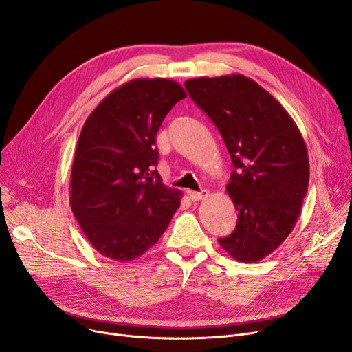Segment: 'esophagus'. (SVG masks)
<instances>
[{"mask_svg": "<svg viewBox=\"0 0 352 352\" xmlns=\"http://www.w3.org/2000/svg\"><path fill=\"white\" fill-rule=\"evenodd\" d=\"M188 195H189L190 201L195 202V201H201V199L207 198L208 197V190L204 189V190H201V192H194V190H188Z\"/></svg>", "mask_w": 352, "mask_h": 352, "instance_id": "34e87169", "label": "esophagus"}]
</instances>
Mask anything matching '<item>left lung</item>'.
I'll return each mask as SVG.
<instances>
[{"label": "left lung", "mask_w": 352, "mask_h": 352, "mask_svg": "<svg viewBox=\"0 0 352 352\" xmlns=\"http://www.w3.org/2000/svg\"><path fill=\"white\" fill-rule=\"evenodd\" d=\"M185 88L216 124L235 167L226 189L238 223L220 247L238 261H260L300 217L310 177L302 135L280 102L242 74L189 79Z\"/></svg>", "instance_id": "obj_1"}]
</instances>
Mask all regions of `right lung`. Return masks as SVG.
Listing matches in <instances>:
<instances>
[{
	"mask_svg": "<svg viewBox=\"0 0 352 352\" xmlns=\"http://www.w3.org/2000/svg\"><path fill=\"white\" fill-rule=\"evenodd\" d=\"M186 92L170 79H133L85 122L70 176V207L85 236L114 261L135 260L163 235L180 206L157 172L155 136Z\"/></svg>",
	"mask_w": 352,
	"mask_h": 352,
	"instance_id": "add662e5",
	"label": "right lung"
}]
</instances>
